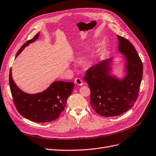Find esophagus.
<instances>
[{"label":"esophagus","mask_w":156,"mask_h":156,"mask_svg":"<svg viewBox=\"0 0 156 156\" xmlns=\"http://www.w3.org/2000/svg\"><path fill=\"white\" fill-rule=\"evenodd\" d=\"M74 83H75L76 85H80V86L83 85V84L82 80H81L80 78H76L75 80H74Z\"/></svg>","instance_id":"34e87169"}]
</instances>
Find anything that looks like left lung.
<instances>
[{
    "instance_id": "left-lung-1",
    "label": "left lung",
    "mask_w": 156,
    "mask_h": 156,
    "mask_svg": "<svg viewBox=\"0 0 156 156\" xmlns=\"http://www.w3.org/2000/svg\"><path fill=\"white\" fill-rule=\"evenodd\" d=\"M119 51L125 58L123 78L112 76V58L103 60L87 71L85 81L90 89V105L104 117L122 114L134 106L143 76V64L134 46L126 38L117 36Z\"/></svg>"
}]
</instances>
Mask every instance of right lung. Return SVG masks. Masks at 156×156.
Listing matches in <instances>:
<instances>
[{"label":"right lung","mask_w":156,"mask_h":156,"mask_svg":"<svg viewBox=\"0 0 156 156\" xmlns=\"http://www.w3.org/2000/svg\"><path fill=\"white\" fill-rule=\"evenodd\" d=\"M39 32L27 41L18 50L16 57L30 43L34 42ZM9 87L16 110L25 119L35 122H49L57 119L66 107L67 100L74 88V83L56 81L42 92L30 94L23 92L16 86L9 72Z\"/></svg>","instance_id":"obj_1"}]
</instances>
